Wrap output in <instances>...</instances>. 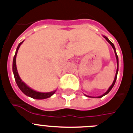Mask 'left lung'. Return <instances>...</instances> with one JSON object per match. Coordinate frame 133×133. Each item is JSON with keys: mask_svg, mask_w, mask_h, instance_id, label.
Instances as JSON below:
<instances>
[{"mask_svg": "<svg viewBox=\"0 0 133 133\" xmlns=\"http://www.w3.org/2000/svg\"><path fill=\"white\" fill-rule=\"evenodd\" d=\"M103 37H104V38H106V40L109 43H110V45H111V46H112V48H114V52H115V58H116V60H117V71H116V74H115V78H114V81H113L112 84H111V86H110V87H109V89H108V90H107V91L106 92L104 93V94H103L102 95H101V96H97V97H94V96H87V95H85V96H86L87 97H90V98H102V96H105V95H107V94H108V93L110 92V90H111V89H112V88H113V87L114 86V85H115V81H116V79H117V73H118V69H119V68H118V67H119V59H118V56H117V53H116V51H115V46H114V44H113V43H111V42L110 41V40H109L108 38L107 37H106V36H104V35H103Z\"/></svg>", "mask_w": 133, "mask_h": 133, "instance_id": "1", "label": "left lung"}]
</instances>
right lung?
Returning a JSON list of instances; mask_svg holds the SVG:
<instances>
[{
  "label": "right lung",
  "instance_id": "1",
  "mask_svg": "<svg viewBox=\"0 0 133 133\" xmlns=\"http://www.w3.org/2000/svg\"><path fill=\"white\" fill-rule=\"evenodd\" d=\"M23 42H24V40L18 44L17 49L16 50L15 55L14 56L13 64H12V71H13V74L14 75L15 80H16L17 85H18L19 89L22 90V92L24 95H25L27 96H29V97L32 98L37 99V100H43V99L50 98L56 92V90H54V91L49 92H41L36 91V90H33L31 88L29 87V86H27L24 82L21 79L20 77H19V74H18V69H17V67H16V56H17V54H18V51L19 47H20L21 44Z\"/></svg>",
  "mask_w": 133,
  "mask_h": 133
}]
</instances>
